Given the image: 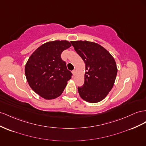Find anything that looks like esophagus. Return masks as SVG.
Here are the masks:
<instances>
[{"label": "esophagus", "mask_w": 146, "mask_h": 146, "mask_svg": "<svg viewBox=\"0 0 146 146\" xmlns=\"http://www.w3.org/2000/svg\"><path fill=\"white\" fill-rule=\"evenodd\" d=\"M72 72V74L74 75V76H75V74H76V70H73Z\"/></svg>", "instance_id": "esophagus-1"}]
</instances>
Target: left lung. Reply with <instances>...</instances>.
<instances>
[{
    "label": "left lung",
    "mask_w": 146,
    "mask_h": 146,
    "mask_svg": "<svg viewBox=\"0 0 146 146\" xmlns=\"http://www.w3.org/2000/svg\"><path fill=\"white\" fill-rule=\"evenodd\" d=\"M85 64V82L78 92L83 100L96 103L104 98L112 90L117 74L116 62L103 46L88 41L70 42Z\"/></svg>",
    "instance_id": "obj_1"
}]
</instances>
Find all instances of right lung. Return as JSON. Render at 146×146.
<instances>
[{"label":"right lung","mask_w":146,"mask_h":146,"mask_svg":"<svg viewBox=\"0 0 146 146\" xmlns=\"http://www.w3.org/2000/svg\"><path fill=\"white\" fill-rule=\"evenodd\" d=\"M71 46L67 40L45 43L31 55L25 66V75L33 90L46 100H53L63 92L72 73L67 69L61 53Z\"/></svg>","instance_id":"add662e5"}]
</instances>
